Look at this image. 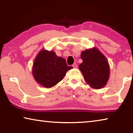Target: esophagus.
I'll return each mask as SVG.
<instances>
[{"label": "esophagus", "instance_id": "34e87169", "mask_svg": "<svg viewBox=\"0 0 133 133\" xmlns=\"http://www.w3.org/2000/svg\"><path fill=\"white\" fill-rule=\"evenodd\" d=\"M72 66H73L74 68H75V69L77 68V65L76 64V63H74L73 65H72Z\"/></svg>", "mask_w": 133, "mask_h": 133}]
</instances>
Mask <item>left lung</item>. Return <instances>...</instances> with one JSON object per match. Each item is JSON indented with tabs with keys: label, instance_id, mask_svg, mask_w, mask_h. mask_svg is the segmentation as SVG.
Segmentation results:
<instances>
[{
	"label": "left lung",
	"instance_id": "obj_1",
	"mask_svg": "<svg viewBox=\"0 0 133 133\" xmlns=\"http://www.w3.org/2000/svg\"><path fill=\"white\" fill-rule=\"evenodd\" d=\"M80 56L83 62L78 68L87 84L95 89H100L106 85L110 73L106 57L95 47L82 51Z\"/></svg>",
	"mask_w": 133,
	"mask_h": 133
}]
</instances>
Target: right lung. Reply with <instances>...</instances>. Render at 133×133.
I'll return each mask as SVG.
<instances>
[{
  "instance_id": "obj_1",
  "label": "right lung",
  "mask_w": 133,
  "mask_h": 133,
  "mask_svg": "<svg viewBox=\"0 0 133 133\" xmlns=\"http://www.w3.org/2000/svg\"><path fill=\"white\" fill-rule=\"evenodd\" d=\"M73 69L68 66L65 59L58 57L54 51L42 49L33 62L32 75L38 84L51 88L63 79L67 71Z\"/></svg>"
}]
</instances>
